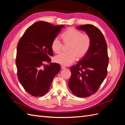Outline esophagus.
<instances>
[{
    "mask_svg": "<svg viewBox=\"0 0 125 125\" xmlns=\"http://www.w3.org/2000/svg\"><path fill=\"white\" fill-rule=\"evenodd\" d=\"M65 68H66V67H65V66H64V65L61 66V69H65Z\"/></svg>",
    "mask_w": 125,
    "mask_h": 125,
    "instance_id": "34e87169",
    "label": "esophagus"
}]
</instances>
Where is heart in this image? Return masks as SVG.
Instances as JSON below:
<instances>
[{"mask_svg": "<svg viewBox=\"0 0 125 125\" xmlns=\"http://www.w3.org/2000/svg\"><path fill=\"white\" fill-rule=\"evenodd\" d=\"M63 43L67 47V52H61L54 57V61L58 64L68 65L73 63L76 57L83 58L88 52L91 40L89 35L82 34L73 28H69L62 34ZM63 44L58 37H55L52 43V49L56 53L60 52Z\"/></svg>", "mask_w": 125, "mask_h": 125, "instance_id": "obj_1", "label": "heart"}]
</instances>
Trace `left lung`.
I'll return each mask as SVG.
<instances>
[{"instance_id":"left-lung-1","label":"left lung","mask_w":125,"mask_h":125,"mask_svg":"<svg viewBox=\"0 0 125 125\" xmlns=\"http://www.w3.org/2000/svg\"><path fill=\"white\" fill-rule=\"evenodd\" d=\"M77 28L85 31L91 43L85 56L70 67L68 86L76 96L84 98L96 92L107 76V46L102 32L95 26L87 24Z\"/></svg>"}]
</instances>
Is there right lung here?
I'll return each mask as SVG.
<instances>
[{
	"instance_id": "1",
	"label": "right lung",
	"mask_w": 125,
	"mask_h": 125,
	"mask_svg": "<svg viewBox=\"0 0 125 125\" xmlns=\"http://www.w3.org/2000/svg\"><path fill=\"white\" fill-rule=\"evenodd\" d=\"M64 25L54 26L45 21L35 22L25 31L17 45L15 63L20 84L34 97L48 92L54 77L61 69L51 62L52 43ZM48 62L49 65L45 63Z\"/></svg>"
}]
</instances>
